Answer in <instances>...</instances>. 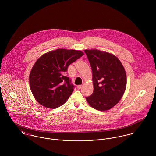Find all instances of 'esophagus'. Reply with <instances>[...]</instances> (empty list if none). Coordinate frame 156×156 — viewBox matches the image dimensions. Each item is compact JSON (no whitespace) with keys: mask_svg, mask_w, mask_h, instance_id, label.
<instances>
[{"mask_svg":"<svg viewBox=\"0 0 156 156\" xmlns=\"http://www.w3.org/2000/svg\"><path fill=\"white\" fill-rule=\"evenodd\" d=\"M77 88H78V89H80L81 88H82V85H77Z\"/></svg>","mask_w":156,"mask_h":156,"instance_id":"esophagus-1","label":"esophagus"}]
</instances>
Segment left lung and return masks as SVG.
<instances>
[{"instance_id":"obj_1","label":"left lung","mask_w":156,"mask_h":156,"mask_svg":"<svg viewBox=\"0 0 156 156\" xmlns=\"http://www.w3.org/2000/svg\"><path fill=\"white\" fill-rule=\"evenodd\" d=\"M92 72L94 91L86 99L94 109L108 111L122 97L127 77L121 62L113 55L97 49L85 50Z\"/></svg>"}]
</instances>
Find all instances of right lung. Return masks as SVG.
Returning <instances> with one entry per match:
<instances>
[{
  "label": "right lung",
  "mask_w": 156,
  "mask_h": 156,
  "mask_svg": "<svg viewBox=\"0 0 156 156\" xmlns=\"http://www.w3.org/2000/svg\"><path fill=\"white\" fill-rule=\"evenodd\" d=\"M83 55L80 50L59 48L42 55L29 75L30 90L36 100L47 108H57L72 94L74 86L65 76L68 66Z\"/></svg>",
  "instance_id": "right-lung-1"
}]
</instances>
